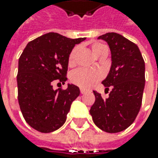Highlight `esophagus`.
Listing matches in <instances>:
<instances>
[{
	"label": "esophagus",
	"mask_w": 158,
	"mask_h": 158,
	"mask_svg": "<svg viewBox=\"0 0 158 158\" xmlns=\"http://www.w3.org/2000/svg\"><path fill=\"white\" fill-rule=\"evenodd\" d=\"M80 91H81V93H82V94H84V93H86V92L88 91V89H83V88H81V89H80Z\"/></svg>",
	"instance_id": "34e87169"
}]
</instances>
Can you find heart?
<instances>
[{"label": "heart", "instance_id": "1", "mask_svg": "<svg viewBox=\"0 0 158 158\" xmlns=\"http://www.w3.org/2000/svg\"><path fill=\"white\" fill-rule=\"evenodd\" d=\"M106 48L107 47L104 44L98 43V42L94 43L92 45V51L97 56ZM77 51H78V47H75L69 53V66H73L76 62ZM101 78H102V73L99 70L88 69H84V68H81V69H78L73 71L70 76L71 82L74 84L83 89L92 87L96 82L100 80Z\"/></svg>", "mask_w": 158, "mask_h": 158}]
</instances>
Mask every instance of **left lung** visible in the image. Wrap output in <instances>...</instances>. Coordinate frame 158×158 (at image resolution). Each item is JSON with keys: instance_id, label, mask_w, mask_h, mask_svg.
Wrapping results in <instances>:
<instances>
[{"instance_id": "left-lung-1", "label": "left lung", "mask_w": 158, "mask_h": 158, "mask_svg": "<svg viewBox=\"0 0 158 158\" xmlns=\"http://www.w3.org/2000/svg\"><path fill=\"white\" fill-rule=\"evenodd\" d=\"M107 42L112 54V66L102 82L106 90H112L104 99L93 91L95 103L89 113L95 125L107 133L125 130L136 118L145 85V63L138 46L122 35L108 32L98 37Z\"/></svg>"}]
</instances>
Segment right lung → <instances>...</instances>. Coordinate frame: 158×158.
Masks as SVG:
<instances>
[{
	"label": "right lung",
	"mask_w": 158,
	"mask_h": 158,
	"mask_svg": "<svg viewBox=\"0 0 158 158\" xmlns=\"http://www.w3.org/2000/svg\"><path fill=\"white\" fill-rule=\"evenodd\" d=\"M85 38L69 39L55 32L29 42L18 60L16 76L18 103L25 121L41 133L57 130L65 123L79 88L52 89V83L67 81L69 53Z\"/></svg>",
	"instance_id": "right-lung-1"
}]
</instances>
